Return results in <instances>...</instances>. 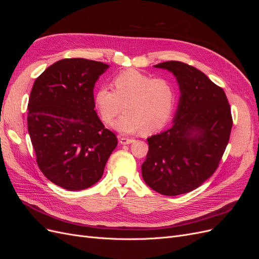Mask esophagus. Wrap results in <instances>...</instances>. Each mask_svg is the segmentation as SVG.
<instances>
[{"label":"esophagus","instance_id":"1","mask_svg":"<svg viewBox=\"0 0 259 259\" xmlns=\"http://www.w3.org/2000/svg\"><path fill=\"white\" fill-rule=\"evenodd\" d=\"M135 142V139H130V138H125V137H121L120 138V143L121 145H130Z\"/></svg>","mask_w":259,"mask_h":259}]
</instances>
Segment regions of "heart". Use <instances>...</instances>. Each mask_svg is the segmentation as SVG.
<instances>
[{
    "mask_svg": "<svg viewBox=\"0 0 259 259\" xmlns=\"http://www.w3.org/2000/svg\"><path fill=\"white\" fill-rule=\"evenodd\" d=\"M113 86H101L94 99L105 122L112 121L124 106L125 113L111 125L121 134L158 131L174 112L176 90L169 80L132 69L115 75Z\"/></svg>",
    "mask_w": 259,
    "mask_h": 259,
    "instance_id": "1",
    "label": "heart"
}]
</instances>
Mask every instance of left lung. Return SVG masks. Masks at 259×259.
<instances>
[{"label":"left lung","instance_id":"8db88e82","mask_svg":"<svg viewBox=\"0 0 259 259\" xmlns=\"http://www.w3.org/2000/svg\"><path fill=\"white\" fill-rule=\"evenodd\" d=\"M153 67L176 77L180 96L171 127L147 138L142 174L152 190L173 197L214 174L229 142L231 110L224 90L197 68L180 61Z\"/></svg>","mask_w":259,"mask_h":259}]
</instances>
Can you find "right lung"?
I'll return each mask as SVG.
<instances>
[{
    "label": "right lung",
    "mask_w": 259,
    "mask_h": 259,
    "mask_svg": "<svg viewBox=\"0 0 259 259\" xmlns=\"http://www.w3.org/2000/svg\"><path fill=\"white\" fill-rule=\"evenodd\" d=\"M109 65L84 58L61 59L34 81L28 104V131L44 176L79 191L104 174L116 136L95 111L94 88Z\"/></svg>",
    "instance_id": "right-lung-1"
}]
</instances>
